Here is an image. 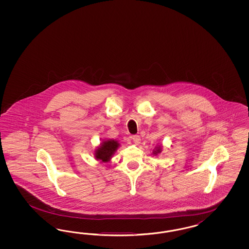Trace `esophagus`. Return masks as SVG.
Masks as SVG:
<instances>
[{"mask_svg":"<svg viewBox=\"0 0 249 249\" xmlns=\"http://www.w3.org/2000/svg\"><path fill=\"white\" fill-rule=\"evenodd\" d=\"M129 139H130L131 142H133L135 144H139L141 142V138L139 135H131L129 137Z\"/></svg>","mask_w":249,"mask_h":249,"instance_id":"esophagus-1","label":"esophagus"}]
</instances>
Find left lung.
Masks as SVG:
<instances>
[{"mask_svg":"<svg viewBox=\"0 0 249 249\" xmlns=\"http://www.w3.org/2000/svg\"><path fill=\"white\" fill-rule=\"evenodd\" d=\"M160 152H161V149H160V147H157V149L155 151H153V154L157 155Z\"/></svg>","mask_w":249,"mask_h":249,"instance_id":"obj_1","label":"left lung"}]
</instances>
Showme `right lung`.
I'll list each match as a JSON object with an SVG mask.
<instances>
[{"label": "right lung", "mask_w": 249, "mask_h": 249, "mask_svg": "<svg viewBox=\"0 0 249 249\" xmlns=\"http://www.w3.org/2000/svg\"><path fill=\"white\" fill-rule=\"evenodd\" d=\"M120 144L114 140H107L95 151V157L103 162L108 161L112 157L114 152L117 151Z\"/></svg>", "instance_id": "right-lung-1"}]
</instances>
